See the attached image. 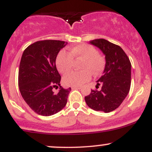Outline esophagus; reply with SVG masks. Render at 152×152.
<instances>
[{
    "instance_id": "1",
    "label": "esophagus",
    "mask_w": 152,
    "mask_h": 152,
    "mask_svg": "<svg viewBox=\"0 0 152 152\" xmlns=\"http://www.w3.org/2000/svg\"><path fill=\"white\" fill-rule=\"evenodd\" d=\"M81 87L80 86H72L71 89H80Z\"/></svg>"
}]
</instances>
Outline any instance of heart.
<instances>
[{
    "instance_id": "heart-1",
    "label": "heart",
    "mask_w": 152,
    "mask_h": 152,
    "mask_svg": "<svg viewBox=\"0 0 152 152\" xmlns=\"http://www.w3.org/2000/svg\"><path fill=\"white\" fill-rule=\"evenodd\" d=\"M73 59L81 60L80 71H73L65 75L63 83L67 86H79L91 78V73L97 76L103 73L105 60L95 47L87 44H81L70 49V54L65 51L59 52L56 57V66L61 73H68L73 66Z\"/></svg>"
}]
</instances>
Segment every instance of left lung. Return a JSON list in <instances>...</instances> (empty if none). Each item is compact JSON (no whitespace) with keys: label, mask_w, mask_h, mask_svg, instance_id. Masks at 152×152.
<instances>
[{"label":"left lung","mask_w":152,"mask_h":152,"mask_svg":"<svg viewBox=\"0 0 152 152\" xmlns=\"http://www.w3.org/2000/svg\"><path fill=\"white\" fill-rule=\"evenodd\" d=\"M105 55L103 75L97 81L96 89H91L84 97L87 105L95 111L111 112L118 108L130 89L131 63L129 57L119 46L103 38L90 41Z\"/></svg>","instance_id":"left-lung-1"}]
</instances>
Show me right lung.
<instances>
[{
  "label": "right lung",
  "mask_w": 152,
  "mask_h": 152,
  "mask_svg": "<svg viewBox=\"0 0 152 152\" xmlns=\"http://www.w3.org/2000/svg\"><path fill=\"white\" fill-rule=\"evenodd\" d=\"M68 44L57 40L36 41L22 54L19 68L18 85L24 100L34 112L51 116L65 106L71 87L60 86L61 76L56 68V57ZM60 87L55 94L53 88Z\"/></svg>",
  "instance_id": "1"
}]
</instances>
